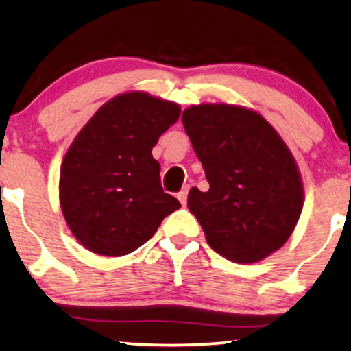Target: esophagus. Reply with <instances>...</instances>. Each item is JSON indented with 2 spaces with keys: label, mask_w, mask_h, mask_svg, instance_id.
Returning a JSON list of instances; mask_svg holds the SVG:
<instances>
[{
  "label": "esophagus",
  "mask_w": 351,
  "mask_h": 351,
  "mask_svg": "<svg viewBox=\"0 0 351 351\" xmlns=\"http://www.w3.org/2000/svg\"><path fill=\"white\" fill-rule=\"evenodd\" d=\"M186 195H189V185L182 186V190L179 191V193H177V199H179L182 204H185L186 203Z\"/></svg>",
  "instance_id": "34e87169"
}]
</instances>
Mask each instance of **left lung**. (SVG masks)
I'll return each instance as SVG.
<instances>
[{
    "label": "left lung",
    "mask_w": 351,
    "mask_h": 351,
    "mask_svg": "<svg viewBox=\"0 0 351 351\" xmlns=\"http://www.w3.org/2000/svg\"><path fill=\"white\" fill-rule=\"evenodd\" d=\"M186 136L203 165L208 191H189L190 213L206 241L237 263L271 256L294 232L304 208L295 158L256 110L232 104L190 105Z\"/></svg>",
    "instance_id": "left-lung-1"
}]
</instances>
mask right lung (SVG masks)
<instances>
[{"mask_svg":"<svg viewBox=\"0 0 351 351\" xmlns=\"http://www.w3.org/2000/svg\"><path fill=\"white\" fill-rule=\"evenodd\" d=\"M180 105L129 90L105 102L76 134L60 166L59 199L70 232L105 257L134 252L180 208L161 189L152 148Z\"/></svg>","mask_w":351,"mask_h":351,"instance_id":"right-lung-1","label":"right lung"}]
</instances>
